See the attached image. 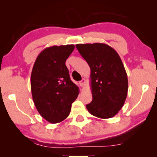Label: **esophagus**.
<instances>
[{"mask_svg": "<svg viewBox=\"0 0 157 157\" xmlns=\"http://www.w3.org/2000/svg\"><path fill=\"white\" fill-rule=\"evenodd\" d=\"M85 83H86V81H85L84 79H82L81 81L79 82V85H80V86H82V87L84 86Z\"/></svg>", "mask_w": 157, "mask_h": 157, "instance_id": "1", "label": "esophagus"}]
</instances>
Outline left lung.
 I'll list each match as a JSON object with an SVG mask.
<instances>
[{
  "label": "left lung",
  "mask_w": 157,
  "mask_h": 157,
  "mask_svg": "<svg viewBox=\"0 0 157 157\" xmlns=\"http://www.w3.org/2000/svg\"><path fill=\"white\" fill-rule=\"evenodd\" d=\"M75 46L91 68L93 100L86 109L98 118H112L123 107L128 91L127 73L120 56L105 44Z\"/></svg>",
  "instance_id": "1"
}]
</instances>
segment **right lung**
Wrapping results in <instances>:
<instances>
[{"instance_id": "1", "label": "right lung", "mask_w": 157, "mask_h": 157, "mask_svg": "<svg viewBox=\"0 0 157 157\" xmlns=\"http://www.w3.org/2000/svg\"><path fill=\"white\" fill-rule=\"evenodd\" d=\"M75 48L73 44L45 48L36 57L31 73V91L34 105L51 123L63 121L71 112L79 88L71 81L65 64Z\"/></svg>"}]
</instances>
